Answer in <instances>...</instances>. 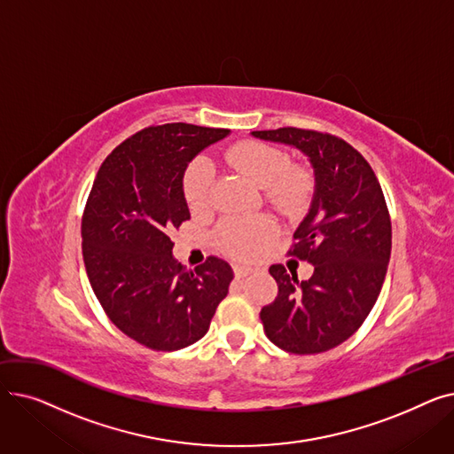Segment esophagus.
I'll use <instances>...</instances> for the list:
<instances>
[{
  "label": "esophagus",
  "mask_w": 454,
  "mask_h": 454,
  "mask_svg": "<svg viewBox=\"0 0 454 454\" xmlns=\"http://www.w3.org/2000/svg\"><path fill=\"white\" fill-rule=\"evenodd\" d=\"M233 272H235V276H237V278H245V276H248L250 272H254V269H252V267H248V265L235 263V265H233Z\"/></svg>",
  "instance_id": "obj_1"
}]
</instances>
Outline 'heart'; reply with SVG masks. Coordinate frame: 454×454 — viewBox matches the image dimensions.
Wrapping results in <instances>:
<instances>
[{
  "label": "heart",
  "instance_id": "b5f03b06",
  "mask_svg": "<svg viewBox=\"0 0 454 454\" xmlns=\"http://www.w3.org/2000/svg\"><path fill=\"white\" fill-rule=\"evenodd\" d=\"M224 161L263 189L265 200L283 215L298 213L311 199L315 178L307 165H291L283 149L263 141H239L224 153ZM215 169L207 160H197L184 175V197L191 211H204L211 202ZM276 233V224L263 215L228 217L217 228L219 245L239 257H252Z\"/></svg>",
  "mask_w": 454,
  "mask_h": 454
}]
</instances>
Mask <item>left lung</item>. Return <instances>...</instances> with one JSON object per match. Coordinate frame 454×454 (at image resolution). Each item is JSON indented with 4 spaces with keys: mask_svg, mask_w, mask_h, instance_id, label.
Masks as SVG:
<instances>
[{
    "mask_svg": "<svg viewBox=\"0 0 454 454\" xmlns=\"http://www.w3.org/2000/svg\"><path fill=\"white\" fill-rule=\"evenodd\" d=\"M252 134L300 149L317 180L311 209L287 252L315 272L298 281L296 272L272 265L278 296L261 309V322L289 353L337 348L363 325L387 276L392 223L383 189L364 156L335 134L296 127Z\"/></svg>",
    "mask_w": 454,
    "mask_h": 454,
    "instance_id": "1",
    "label": "left lung"
}]
</instances>
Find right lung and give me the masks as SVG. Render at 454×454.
Returning <instances> with one entry per match:
<instances>
[{"instance_id":"1","label":"right lung","mask_w":454,"mask_h":454,"mask_svg":"<svg viewBox=\"0 0 454 454\" xmlns=\"http://www.w3.org/2000/svg\"><path fill=\"white\" fill-rule=\"evenodd\" d=\"M228 129L153 125L101 163L82 213V257L91 289L112 324L154 351L206 335L226 298L231 267L209 255L195 270L173 257V230L189 219L182 178Z\"/></svg>"}]
</instances>
